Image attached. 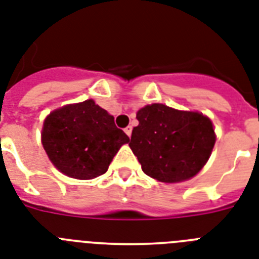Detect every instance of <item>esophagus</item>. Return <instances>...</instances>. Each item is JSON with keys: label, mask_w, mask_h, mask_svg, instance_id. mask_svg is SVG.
<instances>
[{"label": "esophagus", "mask_w": 259, "mask_h": 259, "mask_svg": "<svg viewBox=\"0 0 259 259\" xmlns=\"http://www.w3.org/2000/svg\"><path fill=\"white\" fill-rule=\"evenodd\" d=\"M125 133L127 134V136H132V126H126L125 127Z\"/></svg>", "instance_id": "esophagus-1"}]
</instances>
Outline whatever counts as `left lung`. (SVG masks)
Listing matches in <instances>:
<instances>
[{
	"instance_id": "left-lung-1",
	"label": "left lung",
	"mask_w": 259,
	"mask_h": 259,
	"mask_svg": "<svg viewBox=\"0 0 259 259\" xmlns=\"http://www.w3.org/2000/svg\"><path fill=\"white\" fill-rule=\"evenodd\" d=\"M137 119L129 146L146 175L177 183L195 177L207 163L216 142L208 117L151 104L138 110Z\"/></svg>"
}]
</instances>
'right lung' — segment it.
<instances>
[{"label":"right lung","instance_id":"1","mask_svg":"<svg viewBox=\"0 0 259 259\" xmlns=\"http://www.w3.org/2000/svg\"><path fill=\"white\" fill-rule=\"evenodd\" d=\"M129 137L93 100L63 106L45 119L42 143L54 166L67 177L93 179L108 171Z\"/></svg>","mask_w":259,"mask_h":259}]
</instances>
